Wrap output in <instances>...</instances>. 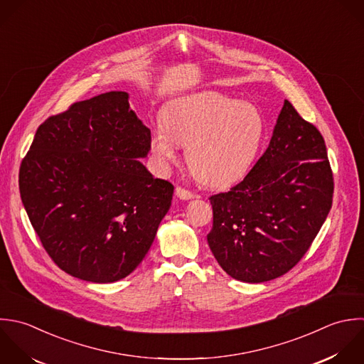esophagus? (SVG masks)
I'll return each instance as SVG.
<instances>
[{
    "label": "esophagus",
    "mask_w": 364,
    "mask_h": 364,
    "mask_svg": "<svg viewBox=\"0 0 364 364\" xmlns=\"http://www.w3.org/2000/svg\"><path fill=\"white\" fill-rule=\"evenodd\" d=\"M176 196H177L180 200H190V198H194V197H196L191 191H188V190H186V188H183V187H176Z\"/></svg>",
    "instance_id": "1"
}]
</instances>
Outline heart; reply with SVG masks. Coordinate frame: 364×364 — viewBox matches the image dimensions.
<instances>
[{
    "mask_svg": "<svg viewBox=\"0 0 364 364\" xmlns=\"http://www.w3.org/2000/svg\"><path fill=\"white\" fill-rule=\"evenodd\" d=\"M267 126L261 112L217 92H201L170 102L150 140L160 164L177 160L186 146L193 176L205 186L224 187L241 180L255 161Z\"/></svg>",
    "mask_w": 364,
    "mask_h": 364,
    "instance_id": "obj_1",
    "label": "heart"
}]
</instances>
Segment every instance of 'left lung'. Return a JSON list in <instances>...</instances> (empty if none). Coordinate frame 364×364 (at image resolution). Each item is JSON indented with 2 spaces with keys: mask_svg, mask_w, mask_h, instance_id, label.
Here are the masks:
<instances>
[{
  "mask_svg": "<svg viewBox=\"0 0 364 364\" xmlns=\"http://www.w3.org/2000/svg\"><path fill=\"white\" fill-rule=\"evenodd\" d=\"M333 173L321 132L289 100L269 146L245 178L210 197L211 252L234 279L282 277L306 254L333 198Z\"/></svg>",
  "mask_w": 364,
  "mask_h": 364,
  "instance_id": "obj_1",
  "label": "left lung"
}]
</instances>
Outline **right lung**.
Returning a JSON list of instances; mask_svg holds the SVG:
<instances>
[{"label":"right lung","instance_id":"add662e5","mask_svg":"<svg viewBox=\"0 0 364 364\" xmlns=\"http://www.w3.org/2000/svg\"><path fill=\"white\" fill-rule=\"evenodd\" d=\"M150 140L126 92L76 102L38 127L19 193L42 247L66 274L116 282L146 257L174 191L139 160Z\"/></svg>","mask_w":364,"mask_h":364}]
</instances>
